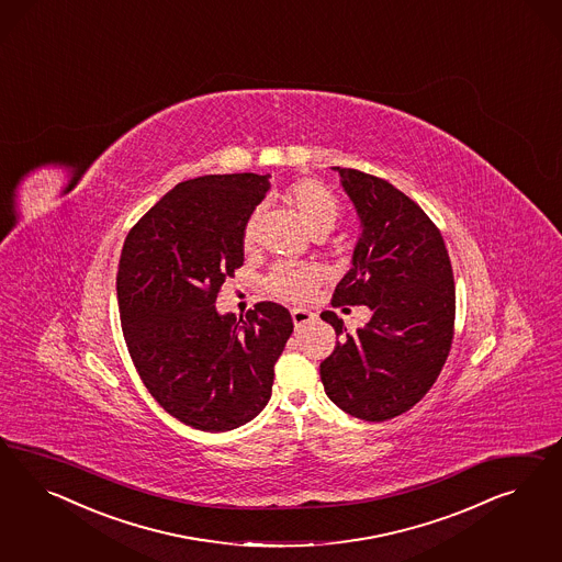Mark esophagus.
<instances>
[{
	"label": "esophagus",
	"instance_id": "1",
	"mask_svg": "<svg viewBox=\"0 0 562 562\" xmlns=\"http://www.w3.org/2000/svg\"><path fill=\"white\" fill-rule=\"evenodd\" d=\"M313 319H315V313H311V311H306V308H292V322H294L296 327L308 324V322H313Z\"/></svg>",
	"mask_w": 562,
	"mask_h": 562
}]
</instances>
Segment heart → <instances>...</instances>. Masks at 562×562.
Here are the masks:
<instances>
[{
	"label": "heart",
	"mask_w": 562,
	"mask_h": 562,
	"mask_svg": "<svg viewBox=\"0 0 562 562\" xmlns=\"http://www.w3.org/2000/svg\"><path fill=\"white\" fill-rule=\"evenodd\" d=\"M284 202L301 216L306 228L315 237L327 235L340 218V200L331 189L315 179H299L284 191ZM263 207L257 205L247 216L243 226V247L251 249L259 238ZM324 273L315 266H296V263H276L266 276V290L280 301L286 303H306L311 294L322 284Z\"/></svg>",
	"instance_id": "1"
}]
</instances>
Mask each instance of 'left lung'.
<instances>
[{
	"label": "left lung",
	"instance_id": "obj_1",
	"mask_svg": "<svg viewBox=\"0 0 562 562\" xmlns=\"http://www.w3.org/2000/svg\"><path fill=\"white\" fill-rule=\"evenodd\" d=\"M362 222L331 306L367 305L373 317L348 334L334 311L322 319L341 338L319 364L327 397L360 420L383 423L416 406L441 374L456 327V282L437 224L390 181L340 169Z\"/></svg>",
	"mask_w": 562,
	"mask_h": 562
}]
</instances>
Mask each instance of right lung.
<instances>
[{
	"label": "right lung",
	"instance_id": "right-lung-1",
	"mask_svg": "<svg viewBox=\"0 0 562 562\" xmlns=\"http://www.w3.org/2000/svg\"><path fill=\"white\" fill-rule=\"evenodd\" d=\"M270 175H205L170 189L127 233L117 272L121 327L154 400L205 432L256 418L272 395L289 308L257 303L237 319L216 299L243 266V226Z\"/></svg>",
	"mask_w": 562,
	"mask_h": 562
}]
</instances>
